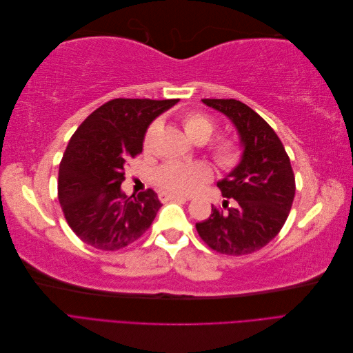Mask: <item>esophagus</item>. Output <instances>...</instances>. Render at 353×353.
<instances>
[{
  "mask_svg": "<svg viewBox=\"0 0 353 353\" xmlns=\"http://www.w3.org/2000/svg\"><path fill=\"white\" fill-rule=\"evenodd\" d=\"M160 200H162V201H169V200H183V201H187V200H190V199L185 197V196H179V194L160 193Z\"/></svg>",
  "mask_w": 353,
  "mask_h": 353,
  "instance_id": "34e87169",
  "label": "esophagus"
}]
</instances>
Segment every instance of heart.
Here are the masks:
<instances>
[{
	"instance_id": "b5f03b06",
	"label": "heart",
	"mask_w": 353,
	"mask_h": 353,
	"mask_svg": "<svg viewBox=\"0 0 353 353\" xmlns=\"http://www.w3.org/2000/svg\"><path fill=\"white\" fill-rule=\"evenodd\" d=\"M181 123L190 140L194 143H206L216 130L215 121L201 112H187L181 116ZM156 123L147 128L144 135V150H150ZM208 152L219 168H236L243 156V148L236 138L231 135H218L208 144ZM212 178L210 168L203 162L179 163L169 162L157 170L156 181L159 187L170 194L190 196L199 191Z\"/></svg>"
}]
</instances>
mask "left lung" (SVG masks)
I'll return each mask as SVG.
<instances>
[{
	"label": "left lung",
	"instance_id": "1",
	"mask_svg": "<svg viewBox=\"0 0 353 353\" xmlns=\"http://www.w3.org/2000/svg\"><path fill=\"white\" fill-rule=\"evenodd\" d=\"M227 114L244 145L240 165L218 183L227 200L212 205L210 216L196 223L200 239L212 250L243 256L265 248L283 228L296 193L290 157L265 119L234 99H203ZM233 201L230 208L229 201Z\"/></svg>",
	"mask_w": 353,
	"mask_h": 353
}]
</instances>
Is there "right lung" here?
<instances>
[{"instance_id": "add662e5", "label": "right lung", "mask_w": 353, "mask_h": 353, "mask_svg": "<svg viewBox=\"0 0 353 353\" xmlns=\"http://www.w3.org/2000/svg\"><path fill=\"white\" fill-rule=\"evenodd\" d=\"M175 103L178 99H114L72 135L59 168L57 196L69 227L83 243L116 252L150 228L162 206L156 191L128 197L121 184L128 162L143 152L147 126Z\"/></svg>"}]
</instances>
